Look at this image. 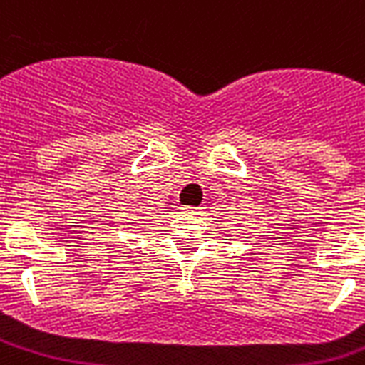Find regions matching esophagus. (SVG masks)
I'll use <instances>...</instances> for the list:
<instances>
[{
    "label": "esophagus",
    "instance_id": "obj_1",
    "mask_svg": "<svg viewBox=\"0 0 365 365\" xmlns=\"http://www.w3.org/2000/svg\"><path fill=\"white\" fill-rule=\"evenodd\" d=\"M182 210H185V212H187V214H191V212H195L193 208H189V206H185V208H182Z\"/></svg>",
    "mask_w": 365,
    "mask_h": 365
}]
</instances>
